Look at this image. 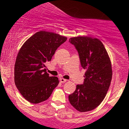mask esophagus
<instances>
[{
    "mask_svg": "<svg viewBox=\"0 0 129 129\" xmlns=\"http://www.w3.org/2000/svg\"><path fill=\"white\" fill-rule=\"evenodd\" d=\"M59 80H60V82H61V83H64V82H67V79H63V78H60Z\"/></svg>",
    "mask_w": 129,
    "mask_h": 129,
    "instance_id": "34e87169",
    "label": "esophagus"
}]
</instances>
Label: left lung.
Returning a JSON list of instances; mask_svg holds the SVG:
<instances>
[{
  "instance_id": "1",
  "label": "left lung",
  "mask_w": 129,
  "mask_h": 129,
  "mask_svg": "<svg viewBox=\"0 0 129 129\" xmlns=\"http://www.w3.org/2000/svg\"><path fill=\"white\" fill-rule=\"evenodd\" d=\"M82 67L86 70L84 83L76 85L69 96L72 106L81 112L96 108L106 97L112 77L111 62L104 46L98 39L87 36L72 38Z\"/></svg>"
}]
</instances>
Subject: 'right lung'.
<instances>
[{"mask_svg":"<svg viewBox=\"0 0 129 129\" xmlns=\"http://www.w3.org/2000/svg\"><path fill=\"white\" fill-rule=\"evenodd\" d=\"M67 38L40 31L22 45L16 60L14 82L22 96L31 103L47 100L59 84L58 78L46 72V62Z\"/></svg>","mask_w":129,"mask_h":129,"instance_id":"add662e5","label":"right lung"}]
</instances>
